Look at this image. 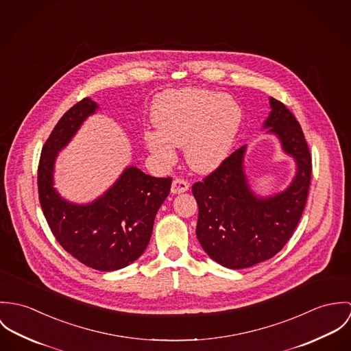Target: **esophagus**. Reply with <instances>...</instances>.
I'll return each mask as SVG.
<instances>
[{
	"mask_svg": "<svg viewBox=\"0 0 351 351\" xmlns=\"http://www.w3.org/2000/svg\"><path fill=\"white\" fill-rule=\"evenodd\" d=\"M189 189H190L189 182H186L183 179H175L172 183V187H171V193L173 195L183 194V193L189 191Z\"/></svg>",
	"mask_w": 351,
	"mask_h": 351,
	"instance_id": "obj_1",
	"label": "esophagus"
}]
</instances>
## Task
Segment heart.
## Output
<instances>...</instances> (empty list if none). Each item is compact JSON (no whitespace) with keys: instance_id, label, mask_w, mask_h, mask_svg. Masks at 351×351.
<instances>
[{"instance_id":"b5f03b06","label":"heart","mask_w":351,"mask_h":351,"mask_svg":"<svg viewBox=\"0 0 351 351\" xmlns=\"http://www.w3.org/2000/svg\"><path fill=\"white\" fill-rule=\"evenodd\" d=\"M151 116L157 130L144 132L147 151L169 165L175 147L184 145L187 164L199 173L217 169L229 157L242 125V109L234 98L200 88L162 93Z\"/></svg>"}]
</instances>
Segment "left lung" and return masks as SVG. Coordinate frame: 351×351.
Instances as JSON below:
<instances>
[{"instance_id":"1","label":"left lung","mask_w":351,"mask_h":351,"mask_svg":"<svg viewBox=\"0 0 351 351\" xmlns=\"http://www.w3.org/2000/svg\"><path fill=\"white\" fill-rule=\"evenodd\" d=\"M269 106L263 129L276 136L281 151L295 161L289 186L268 196L256 194L245 171L246 145L193 186L199 207L197 241L225 268L243 269L272 258L295 232L307 202L312 164L303 130L284 104L271 97Z\"/></svg>"}]
</instances>
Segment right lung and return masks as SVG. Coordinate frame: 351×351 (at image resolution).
I'll list each match as a JSON object with an SVG mask.
<instances>
[{"mask_svg": "<svg viewBox=\"0 0 351 351\" xmlns=\"http://www.w3.org/2000/svg\"><path fill=\"white\" fill-rule=\"evenodd\" d=\"M98 108L84 98L59 119L41 151L38 186L45 219L63 249L86 267L112 272L134 263L147 249L172 180L130 165L90 203H74L59 194L53 182L56 157Z\"/></svg>", "mask_w": 351, "mask_h": 351, "instance_id": "1", "label": "right lung"}]
</instances>
